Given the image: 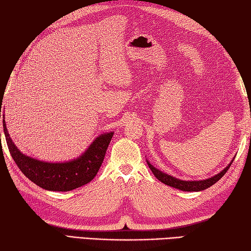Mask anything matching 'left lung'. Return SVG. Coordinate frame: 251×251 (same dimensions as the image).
<instances>
[{"mask_svg": "<svg viewBox=\"0 0 251 251\" xmlns=\"http://www.w3.org/2000/svg\"><path fill=\"white\" fill-rule=\"evenodd\" d=\"M147 164H148V166H150L151 173L154 174L157 179L160 180L161 182H164L165 185H168L171 187H174V188H177L180 190H184V192H201V190L206 189V188H208V187L214 185L215 182H217L220 178H222L225 174L227 173L229 167L231 166L232 161L228 165L226 168L224 169L223 172H220L218 175H216L211 178H208V179L199 180V181H187V180L177 179V178H175V177L167 175V174L158 171V169L152 166L150 161H147Z\"/></svg>", "mask_w": 251, "mask_h": 251, "instance_id": "8db88e82", "label": "left lung"}]
</instances>
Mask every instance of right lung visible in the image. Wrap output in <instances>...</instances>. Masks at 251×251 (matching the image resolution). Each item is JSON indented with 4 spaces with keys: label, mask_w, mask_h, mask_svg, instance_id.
Here are the masks:
<instances>
[{
    "label": "right lung",
    "mask_w": 251,
    "mask_h": 251,
    "mask_svg": "<svg viewBox=\"0 0 251 251\" xmlns=\"http://www.w3.org/2000/svg\"><path fill=\"white\" fill-rule=\"evenodd\" d=\"M1 117V108H0ZM4 135L12 158L20 171L34 184L50 192H70L90 182L103 163L114 133L97 137L82 156L67 163H45L22 154L12 142L3 120ZM1 136V134H0Z\"/></svg>",
    "instance_id": "obj_1"
}]
</instances>
